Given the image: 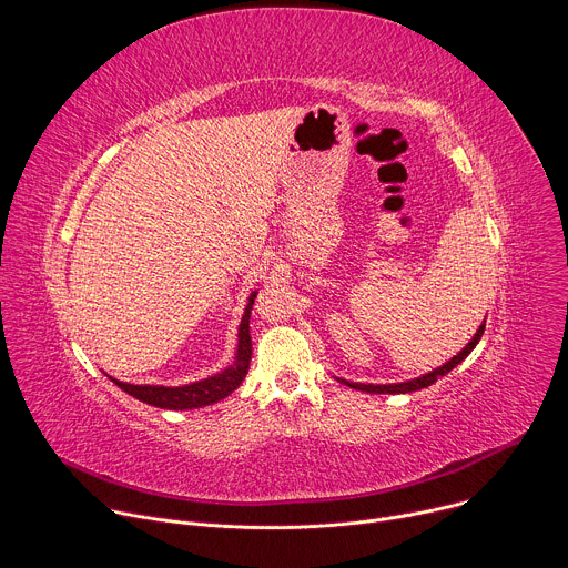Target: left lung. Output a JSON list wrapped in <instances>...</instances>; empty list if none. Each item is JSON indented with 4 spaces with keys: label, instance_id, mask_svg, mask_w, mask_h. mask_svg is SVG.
<instances>
[{
    "label": "left lung",
    "instance_id": "left-lung-1",
    "mask_svg": "<svg viewBox=\"0 0 568 568\" xmlns=\"http://www.w3.org/2000/svg\"><path fill=\"white\" fill-rule=\"evenodd\" d=\"M483 331H485V321H483V326H478V331H476V335L471 337V342L458 353V355H454L449 362H445L443 366H438V368H434L432 373H425V375H420V377H416V379H407V382H397V384H362V382H348V379H342V377H337L342 384H346V386H351V388H355V390H364V393H412V390H420V388H427V386H432L436 379H440L443 375H447L452 368H456L474 348H476V344H478V339L483 337Z\"/></svg>",
    "mask_w": 568,
    "mask_h": 568
}]
</instances>
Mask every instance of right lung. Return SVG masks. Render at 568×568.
<instances>
[{
  "mask_svg": "<svg viewBox=\"0 0 568 568\" xmlns=\"http://www.w3.org/2000/svg\"><path fill=\"white\" fill-rule=\"evenodd\" d=\"M258 292L250 294V303L245 307V314H242L240 328H237V348H235V357L233 364L226 366L224 371L184 384V386H159V384H128V382H119L114 377H110L121 390H125L128 395L152 404V407L159 409H171V412H186V409H200V407H209L213 402L224 399L226 395H231L242 379H245L247 371H250V362H252V335H250V316H252V307H254V298Z\"/></svg>",
  "mask_w": 568,
  "mask_h": 568,
  "instance_id": "obj_1",
  "label": "right lung"
}]
</instances>
